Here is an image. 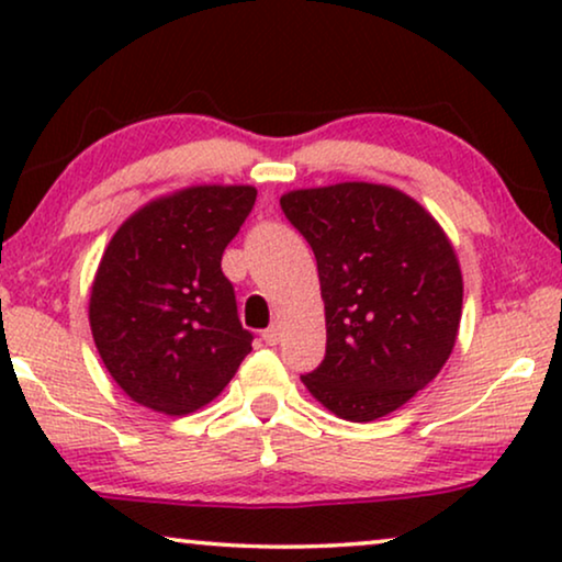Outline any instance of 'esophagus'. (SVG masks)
<instances>
[{
  "mask_svg": "<svg viewBox=\"0 0 562 562\" xmlns=\"http://www.w3.org/2000/svg\"><path fill=\"white\" fill-rule=\"evenodd\" d=\"M263 342L279 345L281 342V325H271L268 329H263Z\"/></svg>",
  "mask_w": 562,
  "mask_h": 562,
  "instance_id": "esophagus-1",
  "label": "esophagus"
}]
</instances>
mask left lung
Listing matches in <instances>:
<instances>
[{"mask_svg": "<svg viewBox=\"0 0 562 562\" xmlns=\"http://www.w3.org/2000/svg\"><path fill=\"white\" fill-rule=\"evenodd\" d=\"M281 210L312 245L325 299V360L304 386L342 419L386 417L456 345L463 279L452 245L414 199L379 183L291 191Z\"/></svg>", "mask_w": 562, "mask_h": 562, "instance_id": "obj_1", "label": "left lung"}]
</instances>
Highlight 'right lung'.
Returning <instances> with one entry per match:
<instances>
[{"label":"right lung","instance_id":"right-lung-1","mask_svg":"<svg viewBox=\"0 0 562 562\" xmlns=\"http://www.w3.org/2000/svg\"><path fill=\"white\" fill-rule=\"evenodd\" d=\"M252 204V187H194L143 206L106 245L89 299L91 335L137 404L194 412L250 352L222 252Z\"/></svg>","mask_w":562,"mask_h":562}]
</instances>
